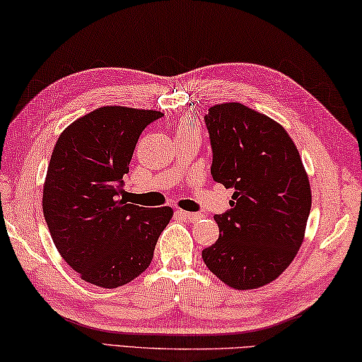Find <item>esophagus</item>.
<instances>
[{"instance_id": "esophagus-1", "label": "esophagus", "mask_w": 362, "mask_h": 362, "mask_svg": "<svg viewBox=\"0 0 362 362\" xmlns=\"http://www.w3.org/2000/svg\"><path fill=\"white\" fill-rule=\"evenodd\" d=\"M178 216L182 217V219L190 221V222L199 221L203 217V214H200V213H189V211H182V209H178Z\"/></svg>"}]
</instances>
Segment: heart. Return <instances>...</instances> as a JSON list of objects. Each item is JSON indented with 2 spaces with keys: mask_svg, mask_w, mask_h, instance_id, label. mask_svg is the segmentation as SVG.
<instances>
[{
  "mask_svg": "<svg viewBox=\"0 0 362 362\" xmlns=\"http://www.w3.org/2000/svg\"><path fill=\"white\" fill-rule=\"evenodd\" d=\"M192 132H199V127H197L195 121L192 117L189 115H184L178 119V124H176V135H186V134H192Z\"/></svg>",
  "mask_w": 362,
  "mask_h": 362,
  "instance_id": "b5f03b06",
  "label": "heart"
}]
</instances>
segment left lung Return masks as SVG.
Returning <instances> with one entry per match:
<instances>
[{
  "mask_svg": "<svg viewBox=\"0 0 362 362\" xmlns=\"http://www.w3.org/2000/svg\"><path fill=\"white\" fill-rule=\"evenodd\" d=\"M211 175L235 189L230 209L214 216L219 240L202 250L208 269L235 290H254L288 268L301 247L312 194L287 131L240 102L209 108Z\"/></svg>",
  "mask_w": 362,
  "mask_h": 362,
  "instance_id": "1",
  "label": "left lung"
}]
</instances>
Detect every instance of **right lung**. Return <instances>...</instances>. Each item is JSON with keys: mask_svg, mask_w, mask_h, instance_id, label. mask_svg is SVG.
Masks as SVG:
<instances>
[{"mask_svg": "<svg viewBox=\"0 0 362 362\" xmlns=\"http://www.w3.org/2000/svg\"><path fill=\"white\" fill-rule=\"evenodd\" d=\"M162 115L100 107L67 126L53 148L44 217L59 255L88 284L117 288L139 277L172 219L170 206L149 209L121 199L140 134Z\"/></svg>", "mask_w": 362, "mask_h": 362, "instance_id": "obj_1", "label": "right lung"}]
</instances>
